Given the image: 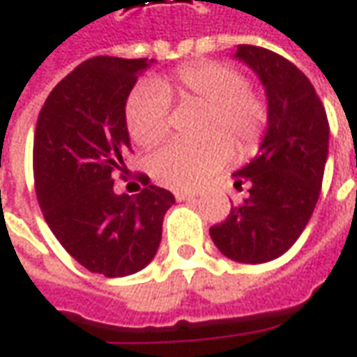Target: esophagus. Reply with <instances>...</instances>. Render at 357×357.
<instances>
[{"label":"esophagus","mask_w":357,"mask_h":357,"mask_svg":"<svg viewBox=\"0 0 357 357\" xmlns=\"http://www.w3.org/2000/svg\"><path fill=\"white\" fill-rule=\"evenodd\" d=\"M174 198H176L178 202H184V200H196V194L194 192H176L174 194Z\"/></svg>","instance_id":"1"}]
</instances>
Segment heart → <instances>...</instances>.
<instances>
[{
    "label": "heart",
    "mask_w": 357,
    "mask_h": 357,
    "mask_svg": "<svg viewBox=\"0 0 357 357\" xmlns=\"http://www.w3.org/2000/svg\"><path fill=\"white\" fill-rule=\"evenodd\" d=\"M169 97L206 105L202 132L211 134L198 144L169 142L151 155V176L174 190H194L218 173L231 159L228 137L241 153H247L260 144L268 126L266 100L250 89L241 71L221 61H196L157 83L144 81L130 93L126 124L137 146H153L167 134Z\"/></svg>",
    "instance_id": "b5f03b06"
}]
</instances>
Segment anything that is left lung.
I'll use <instances>...</instances> for the list:
<instances>
[{
	"mask_svg": "<svg viewBox=\"0 0 357 357\" xmlns=\"http://www.w3.org/2000/svg\"><path fill=\"white\" fill-rule=\"evenodd\" d=\"M235 58L264 85L268 128L257 157L233 174L237 188L249 183V196L210 235L231 260L262 264L282 257L313 215L328 155V118L311 81L284 56L239 44Z\"/></svg>",
	"mask_w": 357,
	"mask_h": 357,
	"instance_id": "obj_1",
	"label": "left lung"
}]
</instances>
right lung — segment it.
<instances>
[{
	"mask_svg": "<svg viewBox=\"0 0 357 357\" xmlns=\"http://www.w3.org/2000/svg\"><path fill=\"white\" fill-rule=\"evenodd\" d=\"M153 60L97 56L52 89L34 130V190L56 239L89 272L136 274L153 260L163 218L174 204L146 184L136 196L114 192V174L130 149L126 100Z\"/></svg>",
	"mask_w": 357,
	"mask_h": 357,
	"instance_id": "add662e5",
	"label": "right lung"
}]
</instances>
